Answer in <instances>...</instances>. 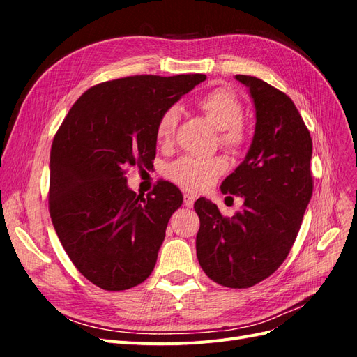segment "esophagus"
<instances>
[{
	"instance_id": "esophagus-1",
	"label": "esophagus",
	"mask_w": 357,
	"mask_h": 357,
	"mask_svg": "<svg viewBox=\"0 0 357 357\" xmlns=\"http://www.w3.org/2000/svg\"><path fill=\"white\" fill-rule=\"evenodd\" d=\"M183 199H185V205H186L188 208L193 207V202H195V198H193L190 193H185V195H183Z\"/></svg>"
}]
</instances>
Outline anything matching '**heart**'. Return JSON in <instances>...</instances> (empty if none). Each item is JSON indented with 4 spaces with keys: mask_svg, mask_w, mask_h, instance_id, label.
I'll return each mask as SVG.
<instances>
[{
    "mask_svg": "<svg viewBox=\"0 0 357 357\" xmlns=\"http://www.w3.org/2000/svg\"><path fill=\"white\" fill-rule=\"evenodd\" d=\"M197 109L219 128V143L232 152H238L248 142V129L243 116V102L228 88H214L197 100ZM178 125L177 107H168L158 117L155 138L159 146H169ZM226 169L220 156H181L167 168V176L183 189L204 192L210 189Z\"/></svg>",
    "mask_w": 357,
    "mask_h": 357,
    "instance_id": "1",
    "label": "heart"
}]
</instances>
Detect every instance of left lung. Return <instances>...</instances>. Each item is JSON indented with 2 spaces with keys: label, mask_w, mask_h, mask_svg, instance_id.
<instances>
[{
  "label": "left lung",
  "mask_w": 357,
  "mask_h": 357,
  "mask_svg": "<svg viewBox=\"0 0 357 357\" xmlns=\"http://www.w3.org/2000/svg\"><path fill=\"white\" fill-rule=\"evenodd\" d=\"M250 89L256 129L250 150L222 183L225 195L241 197L243 208L225 218L218 205L199 198L197 256L213 282L252 287L284 262L312 195V142L289 96L253 75H235Z\"/></svg>",
  "instance_id": "left-lung-1"
}]
</instances>
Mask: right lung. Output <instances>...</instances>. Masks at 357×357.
I'll return each mask as SVG.
<instances>
[{"label":"right lung","instance_id":"obj_1","mask_svg":"<svg viewBox=\"0 0 357 357\" xmlns=\"http://www.w3.org/2000/svg\"><path fill=\"white\" fill-rule=\"evenodd\" d=\"M204 74L129 75L92 86L74 102L50 150L49 213L79 273L104 290L152 274L168 220L183 202L159 181L146 198L126 186L131 167H153L158 117Z\"/></svg>","mask_w":357,"mask_h":357}]
</instances>
